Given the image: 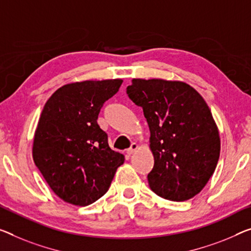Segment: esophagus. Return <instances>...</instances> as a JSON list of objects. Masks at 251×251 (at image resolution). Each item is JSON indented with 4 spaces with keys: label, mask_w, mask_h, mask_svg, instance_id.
I'll list each match as a JSON object with an SVG mask.
<instances>
[{
    "label": "esophagus",
    "mask_w": 251,
    "mask_h": 251,
    "mask_svg": "<svg viewBox=\"0 0 251 251\" xmlns=\"http://www.w3.org/2000/svg\"><path fill=\"white\" fill-rule=\"evenodd\" d=\"M137 149H138V145L136 144V142H132L130 146V148L126 149V153H128V155H132V153L136 151Z\"/></svg>",
    "instance_id": "1"
}]
</instances>
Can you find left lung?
<instances>
[{"mask_svg":"<svg viewBox=\"0 0 251 251\" xmlns=\"http://www.w3.org/2000/svg\"><path fill=\"white\" fill-rule=\"evenodd\" d=\"M126 94L149 126L151 191L176 202L199 194L220 156L219 130L204 99L186 83L165 79L134 78Z\"/></svg>","mask_w":251,"mask_h":251,"instance_id":"obj_1","label":"left lung"}]
</instances>
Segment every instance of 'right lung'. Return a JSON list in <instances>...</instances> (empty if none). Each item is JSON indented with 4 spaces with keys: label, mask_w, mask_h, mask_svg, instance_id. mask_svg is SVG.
<instances>
[{
    "label": "right lung",
    "mask_w": 251,
    "mask_h": 251,
    "mask_svg": "<svg viewBox=\"0 0 251 251\" xmlns=\"http://www.w3.org/2000/svg\"><path fill=\"white\" fill-rule=\"evenodd\" d=\"M122 79L84 80L50 96L34 133L33 161L63 201L86 206L105 194L125 156L110 148L98 125L103 104Z\"/></svg>",
    "instance_id": "add662e5"
}]
</instances>
